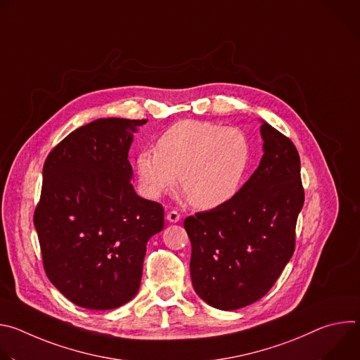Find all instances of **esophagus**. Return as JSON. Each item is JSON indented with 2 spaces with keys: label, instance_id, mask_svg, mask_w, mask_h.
<instances>
[{
  "label": "esophagus",
  "instance_id": "obj_1",
  "mask_svg": "<svg viewBox=\"0 0 360 360\" xmlns=\"http://www.w3.org/2000/svg\"><path fill=\"white\" fill-rule=\"evenodd\" d=\"M167 219H168L169 222H172V224L179 222V221H181V214H179L178 211H169V212L167 214Z\"/></svg>",
  "mask_w": 360,
  "mask_h": 360
}]
</instances>
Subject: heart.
<instances>
[{"mask_svg":"<svg viewBox=\"0 0 360 360\" xmlns=\"http://www.w3.org/2000/svg\"><path fill=\"white\" fill-rule=\"evenodd\" d=\"M249 162L246 135L233 127L185 120L164 131L155 149L136 157L142 191L158 198L178 176V185L195 208L211 210L239 189Z\"/></svg>","mask_w":360,"mask_h":360,"instance_id":"obj_1","label":"heart"}]
</instances>
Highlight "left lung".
<instances>
[{"label":"left lung","mask_w":360,"mask_h":360,"mask_svg":"<svg viewBox=\"0 0 360 360\" xmlns=\"http://www.w3.org/2000/svg\"><path fill=\"white\" fill-rule=\"evenodd\" d=\"M264 157L243 186L219 207L184 221L191 279L211 306L235 311L264 297L292 258L304 191L293 142L264 122Z\"/></svg>","instance_id":"1"}]
</instances>
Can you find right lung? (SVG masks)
Segmentation results:
<instances>
[{
	"label": "right lung",
	"mask_w": 360,
	"mask_h": 360,
	"mask_svg": "<svg viewBox=\"0 0 360 360\" xmlns=\"http://www.w3.org/2000/svg\"><path fill=\"white\" fill-rule=\"evenodd\" d=\"M148 120L101 118L67 135L44 164L34 225L48 279L86 309H115L138 292L148 239L164 208L138 196L128 150Z\"/></svg>",
	"instance_id": "1"
}]
</instances>
